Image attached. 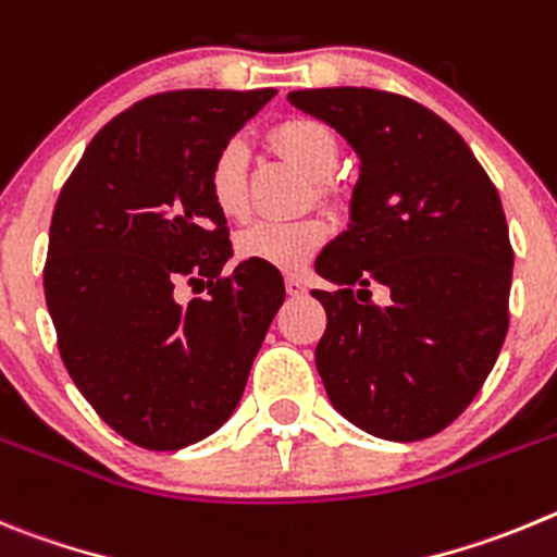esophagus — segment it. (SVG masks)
Returning a JSON list of instances; mask_svg holds the SVG:
<instances>
[{"label":"esophagus","instance_id":"1","mask_svg":"<svg viewBox=\"0 0 557 557\" xmlns=\"http://www.w3.org/2000/svg\"><path fill=\"white\" fill-rule=\"evenodd\" d=\"M285 290H288V297H302L308 288H305L302 277H297V274H288V277H285Z\"/></svg>","mask_w":557,"mask_h":557}]
</instances>
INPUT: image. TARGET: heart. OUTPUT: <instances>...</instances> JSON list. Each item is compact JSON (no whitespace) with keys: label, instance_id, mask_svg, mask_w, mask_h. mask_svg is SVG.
<instances>
[{"label":"heart","instance_id":"obj_1","mask_svg":"<svg viewBox=\"0 0 557 557\" xmlns=\"http://www.w3.org/2000/svg\"><path fill=\"white\" fill-rule=\"evenodd\" d=\"M272 141L313 180V197L327 199L330 188L324 180L335 172L341 158L333 129L315 119H285L272 129ZM247 160L249 149L244 138H227L210 158L208 194L219 213L227 219L247 216ZM324 242L327 224L322 216L260 219L238 233L235 252L242 260L274 267L280 272H299Z\"/></svg>","mask_w":557,"mask_h":557}]
</instances>
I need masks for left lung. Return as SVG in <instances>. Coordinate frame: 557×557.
<instances>
[{"label":"left lung","instance_id":"left-lung-1","mask_svg":"<svg viewBox=\"0 0 557 557\" xmlns=\"http://www.w3.org/2000/svg\"><path fill=\"white\" fill-rule=\"evenodd\" d=\"M288 102L360 158L352 224L315 260L338 290L315 369L341 416L385 441L441 433L478 397L508 335L513 247L499 194L441 116L377 88H310ZM372 284L389 302H371Z\"/></svg>","mask_w":557,"mask_h":557}]
</instances>
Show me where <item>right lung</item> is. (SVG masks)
I'll return each mask as SVG.
<instances>
[{
  "instance_id": "add662e5",
  "label": "right lung",
  "mask_w": 557,
  "mask_h": 557,
  "mask_svg": "<svg viewBox=\"0 0 557 557\" xmlns=\"http://www.w3.org/2000/svg\"><path fill=\"white\" fill-rule=\"evenodd\" d=\"M274 88H185L110 119L69 174L44 290L63 366L102 422L144 449L222 428L285 299L274 267L233 255L208 166ZM208 287L180 304L176 285Z\"/></svg>"
}]
</instances>
